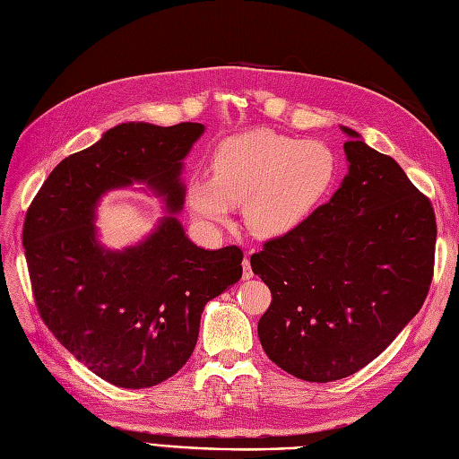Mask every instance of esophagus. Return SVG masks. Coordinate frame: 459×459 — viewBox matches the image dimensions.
Returning <instances> with one entry per match:
<instances>
[{"mask_svg": "<svg viewBox=\"0 0 459 459\" xmlns=\"http://www.w3.org/2000/svg\"><path fill=\"white\" fill-rule=\"evenodd\" d=\"M253 277V268H251V260L245 258L243 260V280H251Z\"/></svg>", "mask_w": 459, "mask_h": 459, "instance_id": "34e87169", "label": "esophagus"}]
</instances>
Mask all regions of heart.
<instances>
[{
  "mask_svg": "<svg viewBox=\"0 0 459 459\" xmlns=\"http://www.w3.org/2000/svg\"><path fill=\"white\" fill-rule=\"evenodd\" d=\"M335 178L337 159L325 143L253 130L216 147L211 176L193 178L187 197L208 221H224L230 206L243 204L247 228L272 239L299 228Z\"/></svg>",
  "mask_w": 459,
  "mask_h": 459,
  "instance_id": "b5f03b06",
  "label": "heart"
}]
</instances>
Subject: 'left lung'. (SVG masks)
<instances>
[{
    "mask_svg": "<svg viewBox=\"0 0 459 459\" xmlns=\"http://www.w3.org/2000/svg\"><path fill=\"white\" fill-rule=\"evenodd\" d=\"M342 130L351 166L335 195L251 256L272 290L262 349L310 383L344 379L377 358L420 312L435 272L429 197L393 157Z\"/></svg>",
    "mask_w": 459,
    "mask_h": 459,
    "instance_id": "8db88e82",
    "label": "left lung"
}]
</instances>
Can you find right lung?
<instances>
[{
	"label": "right lung",
	"mask_w": 459,
	"mask_h": 459,
	"mask_svg": "<svg viewBox=\"0 0 459 459\" xmlns=\"http://www.w3.org/2000/svg\"><path fill=\"white\" fill-rule=\"evenodd\" d=\"M204 132L128 122L55 166L26 211L22 245L44 324L78 362L122 388L172 377L193 354L204 304L241 280L243 251H204L174 216L122 253L95 239L105 191L145 182L170 212L184 204L182 159Z\"/></svg>",
	"instance_id": "add662e5"
}]
</instances>
